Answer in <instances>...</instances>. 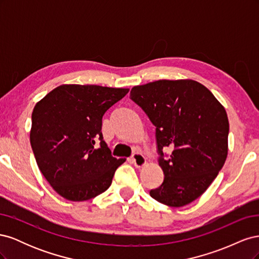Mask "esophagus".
<instances>
[{
  "mask_svg": "<svg viewBox=\"0 0 259 259\" xmlns=\"http://www.w3.org/2000/svg\"><path fill=\"white\" fill-rule=\"evenodd\" d=\"M131 160L136 167H143L146 164V158L142 153H134L132 155Z\"/></svg>",
  "mask_w": 259,
  "mask_h": 259,
  "instance_id": "obj_1",
  "label": "esophagus"
}]
</instances>
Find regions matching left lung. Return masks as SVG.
<instances>
[{"label": "left lung", "instance_id": "8db88e82", "mask_svg": "<svg viewBox=\"0 0 259 259\" xmlns=\"http://www.w3.org/2000/svg\"><path fill=\"white\" fill-rule=\"evenodd\" d=\"M131 99L155 126L156 151L164 180L150 190L173 207L205 192L228 154L229 122L225 108L204 85L192 80H160L134 86ZM170 148L168 156L162 151Z\"/></svg>", "mask_w": 259, "mask_h": 259}]
</instances>
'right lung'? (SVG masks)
I'll return each mask as SVG.
<instances>
[{"instance_id": "1", "label": "right lung", "mask_w": 259, "mask_h": 259, "mask_svg": "<svg viewBox=\"0 0 259 259\" xmlns=\"http://www.w3.org/2000/svg\"><path fill=\"white\" fill-rule=\"evenodd\" d=\"M128 93L98 85H61L35 105L30 143L37 166L62 198L86 201L105 192L125 159L111 154L103 116Z\"/></svg>"}]
</instances>
